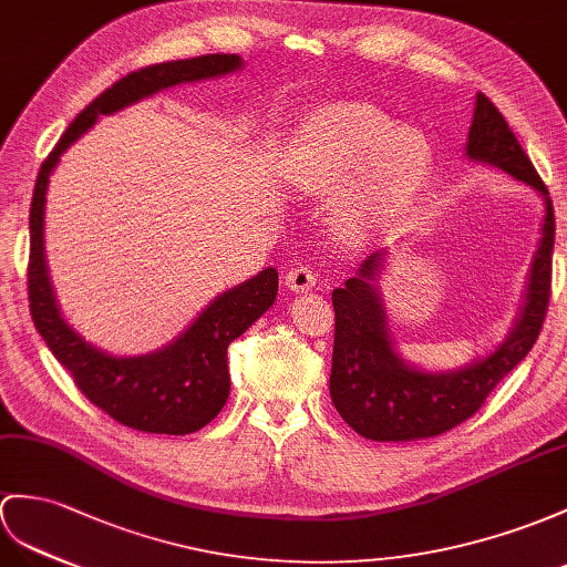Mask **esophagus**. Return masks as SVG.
Wrapping results in <instances>:
<instances>
[{"instance_id":"obj_1","label":"esophagus","mask_w":567,"mask_h":567,"mask_svg":"<svg viewBox=\"0 0 567 567\" xmlns=\"http://www.w3.org/2000/svg\"><path fill=\"white\" fill-rule=\"evenodd\" d=\"M288 291L293 293H306L312 291L315 284H317V274L310 267H291L286 271V279H284Z\"/></svg>"}]
</instances>
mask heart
<instances>
[{
    "mask_svg": "<svg viewBox=\"0 0 567 567\" xmlns=\"http://www.w3.org/2000/svg\"><path fill=\"white\" fill-rule=\"evenodd\" d=\"M288 171L308 192L353 188L339 202V216L361 230L404 216L431 171L423 134L370 105H331L312 113L288 144Z\"/></svg>",
    "mask_w": 567,
    "mask_h": 567,
    "instance_id": "obj_1",
    "label": "heart"
}]
</instances>
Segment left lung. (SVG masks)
<instances>
[{"mask_svg": "<svg viewBox=\"0 0 567 567\" xmlns=\"http://www.w3.org/2000/svg\"><path fill=\"white\" fill-rule=\"evenodd\" d=\"M466 158L495 165L529 185L544 199L542 238L527 274L522 306L505 339L491 353L454 370H425L411 365L396 351L378 276L388 250L372 252L353 279L331 291L334 302V353H331L329 394L339 416L358 435L375 443H411L435 437L472 419L517 368L542 331L550 296V252L556 220L548 189L536 175L517 136L486 95L476 93L474 120L468 127Z\"/></svg>", "mask_w": 567, "mask_h": 567, "instance_id": "left-lung-1", "label": "left lung"}]
</instances>
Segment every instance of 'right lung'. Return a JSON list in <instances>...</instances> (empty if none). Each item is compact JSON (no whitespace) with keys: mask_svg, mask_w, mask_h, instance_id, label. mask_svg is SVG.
Listing matches in <instances>:
<instances>
[{"mask_svg":"<svg viewBox=\"0 0 567 567\" xmlns=\"http://www.w3.org/2000/svg\"><path fill=\"white\" fill-rule=\"evenodd\" d=\"M243 69L240 54H202L192 60L151 64L103 91L69 124L60 144L40 165L31 202L29 300L33 324L52 355L72 372L76 388L117 423L134 431L187 435L212 423L230 394L228 343L245 334L279 293V271L261 269L228 291L218 293L192 324L142 355H113L93 347L64 320L45 259V195L50 175L64 151L81 140L99 117L151 99L165 89L192 81L218 79Z\"/></svg>","mask_w":567,"mask_h":567,"instance_id":"obj_1","label":"right lung"}]
</instances>
